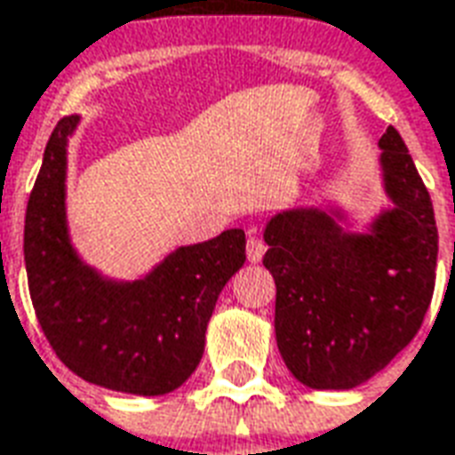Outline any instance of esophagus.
I'll return each instance as SVG.
<instances>
[{
	"label": "esophagus",
	"instance_id": "obj_1",
	"mask_svg": "<svg viewBox=\"0 0 455 455\" xmlns=\"http://www.w3.org/2000/svg\"><path fill=\"white\" fill-rule=\"evenodd\" d=\"M264 254H267V244L261 240H257V237H250V240H247V259H250L251 264H259V261L264 259Z\"/></svg>",
	"mask_w": 455,
	"mask_h": 455
}]
</instances>
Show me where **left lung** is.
<instances>
[{"label": "left lung", "mask_w": 455, "mask_h": 455, "mask_svg": "<svg viewBox=\"0 0 455 455\" xmlns=\"http://www.w3.org/2000/svg\"><path fill=\"white\" fill-rule=\"evenodd\" d=\"M378 148L387 205L366 223L330 201L283 208L264 228L278 351L313 390L371 380L412 341L432 303L439 254L432 198L393 125Z\"/></svg>", "instance_id": "obj_1"}]
</instances>
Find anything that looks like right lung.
<instances>
[{"label":"right lung","instance_id":"obj_1","mask_svg":"<svg viewBox=\"0 0 455 455\" xmlns=\"http://www.w3.org/2000/svg\"><path fill=\"white\" fill-rule=\"evenodd\" d=\"M79 123L82 116H68L55 125L26 208L23 259L33 307L72 373L128 395H167L204 356L218 296L247 259L244 230L177 244L135 278L89 264L68 220V148Z\"/></svg>","mask_w":455,"mask_h":455}]
</instances>
